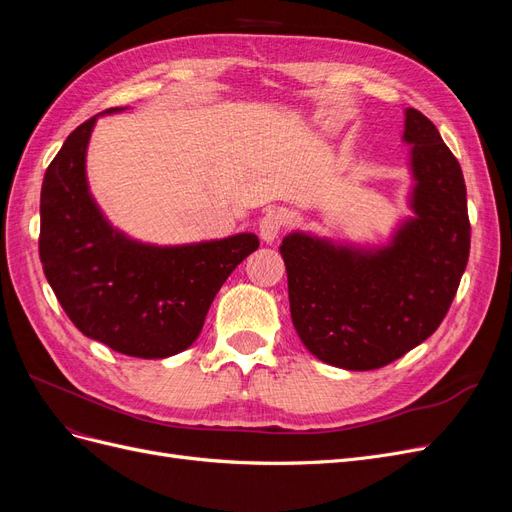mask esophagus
<instances>
[{"label": "esophagus", "mask_w": 512, "mask_h": 512, "mask_svg": "<svg viewBox=\"0 0 512 512\" xmlns=\"http://www.w3.org/2000/svg\"><path fill=\"white\" fill-rule=\"evenodd\" d=\"M286 226V213L282 209H269L260 220V239L265 243H273L280 235V230Z\"/></svg>", "instance_id": "esophagus-1"}]
</instances>
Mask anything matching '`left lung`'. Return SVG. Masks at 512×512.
Returning a JSON list of instances; mask_svg holds the SVG:
<instances>
[{
	"label": "left lung",
	"instance_id": "8db88e82",
	"mask_svg": "<svg viewBox=\"0 0 512 512\" xmlns=\"http://www.w3.org/2000/svg\"><path fill=\"white\" fill-rule=\"evenodd\" d=\"M410 218L384 245L342 243L294 230L280 254L290 316L305 348L350 371L389 365L440 327L468 265L466 181L438 128L406 108Z\"/></svg>",
	"mask_w": 512,
	"mask_h": 512
}]
</instances>
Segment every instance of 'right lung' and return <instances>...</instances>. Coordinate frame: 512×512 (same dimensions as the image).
Segmentation results:
<instances>
[{
  "mask_svg": "<svg viewBox=\"0 0 512 512\" xmlns=\"http://www.w3.org/2000/svg\"><path fill=\"white\" fill-rule=\"evenodd\" d=\"M81 123L49 164L40 192V260L57 301L89 339L138 359H166L203 331L215 294L254 250V232L183 245L128 237L106 220L87 181L98 117Z\"/></svg>",
  "mask_w": 512,
  "mask_h": 512,
  "instance_id": "right-lung-1",
  "label": "right lung"
}]
</instances>
